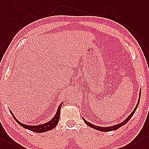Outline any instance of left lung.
Listing matches in <instances>:
<instances>
[{
	"instance_id": "1",
	"label": "left lung",
	"mask_w": 149,
	"mask_h": 149,
	"mask_svg": "<svg viewBox=\"0 0 149 149\" xmlns=\"http://www.w3.org/2000/svg\"><path fill=\"white\" fill-rule=\"evenodd\" d=\"M140 95H141V91H140V93H139V101H138V103L136 104V106L135 108V109L133 110V111L132 112L131 114H130L129 116L127 118L125 121H123L122 123H119V124H118V125H114V126H109V127H101V126H95L93 124H91V123L86 121L85 119L84 118H83V121H84L86 125H88V126L91 127V128H93V129H95L97 130H99V131H100V132H111V131H114V130H118V128H120V127H121L122 126L125 125V124H126L128 122V121L130 120V119L132 118V117L133 116V115L134 114V113H135L136 109L138 107V106H139V104L140 102Z\"/></svg>"
}]
</instances>
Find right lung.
<instances>
[{
	"mask_svg": "<svg viewBox=\"0 0 149 149\" xmlns=\"http://www.w3.org/2000/svg\"><path fill=\"white\" fill-rule=\"evenodd\" d=\"M62 104H63V102L59 105V107H58L57 111L56 112V114H55V116H54V118L51 119V120H50L49 121L44 123V124L36 125V126L35 125V126H30V125H27L23 124L22 123L19 122L16 118V117L14 116L13 113L11 112V111L9 110V111H10V113H11L14 119H15V121L19 125H21V126L23 127V128L30 130V131L33 132L43 133V132H48V131H49V130H51L54 129V128H56V126L57 125L58 123H59V118H60V111H61V106H62Z\"/></svg>",
	"mask_w": 149,
	"mask_h": 149,
	"instance_id": "right-lung-1",
	"label": "right lung"
}]
</instances>
